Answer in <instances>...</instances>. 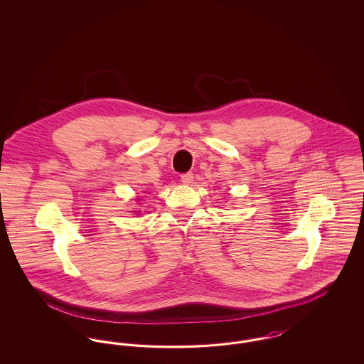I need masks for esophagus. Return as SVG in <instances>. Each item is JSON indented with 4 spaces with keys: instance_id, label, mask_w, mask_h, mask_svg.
Instances as JSON below:
<instances>
[{
    "instance_id": "34e87169",
    "label": "esophagus",
    "mask_w": 364,
    "mask_h": 364,
    "mask_svg": "<svg viewBox=\"0 0 364 364\" xmlns=\"http://www.w3.org/2000/svg\"><path fill=\"white\" fill-rule=\"evenodd\" d=\"M180 180H181V183H183V184H191V183H192V180H193V174L191 173V172L183 173L180 176Z\"/></svg>"
}]
</instances>
